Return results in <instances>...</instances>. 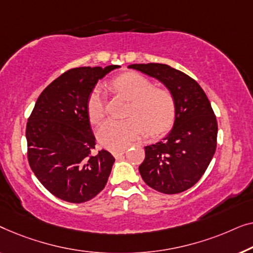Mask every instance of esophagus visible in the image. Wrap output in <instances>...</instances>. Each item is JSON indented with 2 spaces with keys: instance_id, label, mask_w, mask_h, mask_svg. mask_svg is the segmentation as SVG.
Wrapping results in <instances>:
<instances>
[{
  "instance_id": "esophagus-1",
  "label": "esophagus",
  "mask_w": 253,
  "mask_h": 253,
  "mask_svg": "<svg viewBox=\"0 0 253 253\" xmlns=\"http://www.w3.org/2000/svg\"><path fill=\"white\" fill-rule=\"evenodd\" d=\"M124 154H125V150H124V149H123V150H116V151L112 152V155L115 156V158H117V159L122 157Z\"/></svg>"
}]
</instances>
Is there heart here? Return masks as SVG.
<instances>
[{
	"label": "heart",
	"instance_id": "1",
	"mask_svg": "<svg viewBox=\"0 0 253 253\" xmlns=\"http://www.w3.org/2000/svg\"><path fill=\"white\" fill-rule=\"evenodd\" d=\"M113 89L130 102L126 120L109 119L97 130L98 141L110 150L126 148L134 138L147 129L148 134L159 135L172 126L176 103L170 90L155 88L148 78L138 73H125L113 81ZM87 111L92 123L101 122L105 113V98L99 88L90 92Z\"/></svg>",
	"mask_w": 253,
	"mask_h": 253
}]
</instances>
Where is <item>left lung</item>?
Listing matches in <instances>:
<instances>
[{
  "mask_svg": "<svg viewBox=\"0 0 253 253\" xmlns=\"http://www.w3.org/2000/svg\"><path fill=\"white\" fill-rule=\"evenodd\" d=\"M129 69L156 78L176 103L173 129L156 144L147 145L138 166L142 179L163 194H179L197 183L216 149L218 123L211 103L193 78L166 64H133Z\"/></svg>",
  "mask_w": 253,
  "mask_h": 253,
  "instance_id": "left-lung-1",
  "label": "left lung"
}]
</instances>
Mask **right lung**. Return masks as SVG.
Here are the masks:
<instances>
[{
  "instance_id": "right-lung-1",
  "label": "right lung",
  "mask_w": 253,
  "mask_h": 253,
  "mask_svg": "<svg viewBox=\"0 0 253 253\" xmlns=\"http://www.w3.org/2000/svg\"><path fill=\"white\" fill-rule=\"evenodd\" d=\"M119 65L76 67L64 72L39 96L26 125L27 158L49 193L70 203L90 201L104 189L115 157L92 155L87 101L95 84Z\"/></svg>"
}]
</instances>
